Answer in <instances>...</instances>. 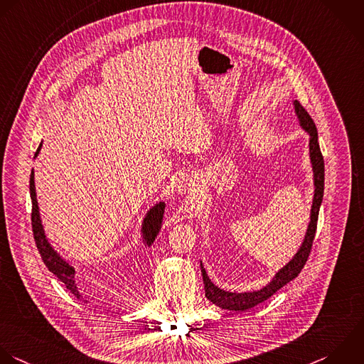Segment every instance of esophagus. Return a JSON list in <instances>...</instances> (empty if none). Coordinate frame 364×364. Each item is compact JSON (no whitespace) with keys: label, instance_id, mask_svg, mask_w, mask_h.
<instances>
[{"label":"esophagus","instance_id":"obj_1","mask_svg":"<svg viewBox=\"0 0 364 364\" xmlns=\"http://www.w3.org/2000/svg\"><path fill=\"white\" fill-rule=\"evenodd\" d=\"M197 181L196 178H184L178 183V193L180 194H186V193H191L197 188Z\"/></svg>","mask_w":364,"mask_h":364}]
</instances>
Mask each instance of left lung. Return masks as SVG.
I'll return each instance as SVG.
<instances>
[{
    "label": "left lung",
    "instance_id": "obj_1",
    "mask_svg": "<svg viewBox=\"0 0 364 364\" xmlns=\"http://www.w3.org/2000/svg\"><path fill=\"white\" fill-rule=\"evenodd\" d=\"M294 109L295 114L298 117L299 126L304 132L308 133L309 136V159L312 164V173H314V200H312V207H311V220L304 237V241L301 247L298 248L296 254L281 268L277 271V274L272 277V279L262 288L257 291H248V292H230L218 288L208 277L205 268L203 267L201 262V272H203V281H204V289H205V296L210 302H213L215 306L227 311H238L244 312L248 311L267 299H269L277 291H279L282 287H285L288 282L295 279L302 268L305 267L312 242L315 238L316 232V225H318V215H319V208L323 200V190H325V161L323 156L321 153L319 141H318V130L316 126L309 116V113L304 109V106L298 102L294 100Z\"/></svg>",
    "mask_w": 364,
    "mask_h": 364
}]
</instances>
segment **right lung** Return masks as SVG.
Returning a JSON list of instances; mask_svg holds the SVG:
<instances>
[{
    "instance_id": "1",
    "label": "right lung",
    "mask_w": 364,
    "mask_h": 364,
    "mask_svg": "<svg viewBox=\"0 0 364 364\" xmlns=\"http://www.w3.org/2000/svg\"><path fill=\"white\" fill-rule=\"evenodd\" d=\"M42 147V141L35 153V157H38L39 151ZM29 193H31V200H32V231H33V238H35V244L36 248L42 257L43 264L46 265V268L60 281L65 284L66 289H69L77 299L82 298V295L77 291V285H76V271L72 267V264L69 261H66L50 244V241L48 240L43 225H42V218L39 214V205H38V200H36V190H35V180H33V170L31 173V178H29ZM164 208H166V203L164 201H157L154 205H151L143 221H141V228H140V235H141V241L143 244L150 248L153 245V242L156 241L161 225H163V217H164Z\"/></svg>"
}]
</instances>
